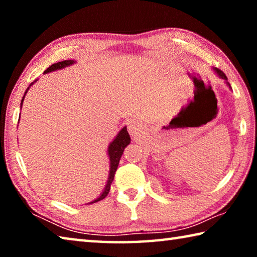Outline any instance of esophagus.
I'll return each instance as SVG.
<instances>
[{
  "mask_svg": "<svg viewBox=\"0 0 257 257\" xmlns=\"http://www.w3.org/2000/svg\"><path fill=\"white\" fill-rule=\"evenodd\" d=\"M142 129H143L142 124L139 123L138 121L132 120V121H129V122H128V132L133 137L138 136V135L142 133Z\"/></svg>",
  "mask_w": 257,
  "mask_h": 257,
  "instance_id": "34e87169",
  "label": "esophagus"
}]
</instances>
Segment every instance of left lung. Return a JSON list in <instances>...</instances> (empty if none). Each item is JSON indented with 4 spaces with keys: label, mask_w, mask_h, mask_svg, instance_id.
Instances as JSON below:
<instances>
[{
    "label": "left lung",
    "mask_w": 257,
    "mask_h": 257,
    "mask_svg": "<svg viewBox=\"0 0 257 257\" xmlns=\"http://www.w3.org/2000/svg\"><path fill=\"white\" fill-rule=\"evenodd\" d=\"M214 71L217 73V76H219L220 78H222L223 80H225V82H227V85L229 86V88H231V87H230V84L228 82V78H227V76L224 75V72H223V71H221V70H219V69H216V68H214Z\"/></svg>",
    "instance_id": "8db88e82"
}]
</instances>
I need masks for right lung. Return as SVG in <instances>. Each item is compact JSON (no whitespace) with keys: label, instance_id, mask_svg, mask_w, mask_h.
<instances>
[{"label":"right lung","instance_id":"1","mask_svg":"<svg viewBox=\"0 0 257 257\" xmlns=\"http://www.w3.org/2000/svg\"><path fill=\"white\" fill-rule=\"evenodd\" d=\"M76 61L73 60H64V61H61V62H58V63H54L52 64L51 67H49L46 69V70L44 71V73H49V72H52V71H55V70H60V69H63L66 67H69L71 66V64L75 63ZM35 82V81H34ZM34 82H32V84L29 85V87L32 86ZM29 87L27 88V90L25 92V95L26 93L28 92ZM25 95L23 99H21V104L20 105H23L24 103V98H25ZM130 144V136L129 134L127 132V127H123L122 129L120 130L119 134L116 135V137L113 139V142L110 143V145H108V149H107V154H108V158H110V172H108V178H107V181H106V185L105 187H104V190L103 193L99 195V196L94 199V201L89 202L88 204H93V203H96L98 201H102V199L105 198L107 196L108 191H110V188H111V184L113 179H114V175H115V171L116 169H118V165H119V162H120V159L121 156H122V153L125 147H127L128 145Z\"/></svg>","mask_w":257,"mask_h":257}]
</instances>
